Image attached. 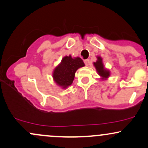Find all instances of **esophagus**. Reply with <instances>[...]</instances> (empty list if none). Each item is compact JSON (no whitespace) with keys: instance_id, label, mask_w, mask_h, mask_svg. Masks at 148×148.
Returning a JSON list of instances; mask_svg holds the SVG:
<instances>
[{"instance_id":"obj_1","label":"esophagus","mask_w":148,"mask_h":148,"mask_svg":"<svg viewBox=\"0 0 148 148\" xmlns=\"http://www.w3.org/2000/svg\"><path fill=\"white\" fill-rule=\"evenodd\" d=\"M84 62L85 65H86V66H88L90 64L89 60H84Z\"/></svg>"}]
</instances>
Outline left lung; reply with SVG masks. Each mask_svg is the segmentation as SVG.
<instances>
[{
	"mask_svg": "<svg viewBox=\"0 0 148 148\" xmlns=\"http://www.w3.org/2000/svg\"><path fill=\"white\" fill-rule=\"evenodd\" d=\"M93 64H94L95 69H96L97 71H98V74L100 75V76H102V79H105V78L109 77V73H109V71L108 70L105 69V67H104L101 57H98V60H97L96 62H94Z\"/></svg>",
	"mask_w": 148,
	"mask_h": 148,
	"instance_id": "obj_1",
	"label": "left lung"
}]
</instances>
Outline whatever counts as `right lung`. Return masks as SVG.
<instances>
[{"mask_svg": "<svg viewBox=\"0 0 148 148\" xmlns=\"http://www.w3.org/2000/svg\"><path fill=\"white\" fill-rule=\"evenodd\" d=\"M84 66V62L79 57L72 58L71 55L64 57L61 64L54 70V80L64 88H66L73 83L76 71Z\"/></svg>", "mask_w": 148, "mask_h": 148, "instance_id": "right-lung-1", "label": "right lung"}]
</instances>
